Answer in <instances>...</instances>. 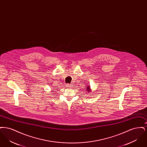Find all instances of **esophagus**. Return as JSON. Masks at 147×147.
<instances>
[{
	"label": "esophagus",
	"mask_w": 147,
	"mask_h": 147,
	"mask_svg": "<svg viewBox=\"0 0 147 147\" xmlns=\"http://www.w3.org/2000/svg\"><path fill=\"white\" fill-rule=\"evenodd\" d=\"M67 87L68 88H70L72 87V86H71V85H70V84H67Z\"/></svg>",
	"instance_id": "obj_1"
}]
</instances>
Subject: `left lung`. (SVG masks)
Listing matches in <instances>:
<instances>
[{
	"instance_id": "left-lung-1",
	"label": "left lung",
	"mask_w": 147,
	"mask_h": 147,
	"mask_svg": "<svg viewBox=\"0 0 147 147\" xmlns=\"http://www.w3.org/2000/svg\"><path fill=\"white\" fill-rule=\"evenodd\" d=\"M90 86H88L86 88V91L87 92V93H90L91 91V88H90Z\"/></svg>"
}]
</instances>
